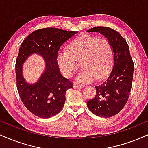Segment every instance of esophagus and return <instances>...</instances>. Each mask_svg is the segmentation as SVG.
Listing matches in <instances>:
<instances>
[{
	"label": "esophagus",
	"instance_id": "obj_1",
	"mask_svg": "<svg viewBox=\"0 0 148 148\" xmlns=\"http://www.w3.org/2000/svg\"><path fill=\"white\" fill-rule=\"evenodd\" d=\"M74 88H75V89H78V88H82V86L75 84V85H74Z\"/></svg>",
	"mask_w": 148,
	"mask_h": 148
}]
</instances>
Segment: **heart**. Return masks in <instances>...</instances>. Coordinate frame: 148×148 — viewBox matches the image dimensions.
<instances>
[{
  "mask_svg": "<svg viewBox=\"0 0 148 148\" xmlns=\"http://www.w3.org/2000/svg\"><path fill=\"white\" fill-rule=\"evenodd\" d=\"M57 64L62 75L71 78L83 68L76 77V82L86 84L96 79L101 80L110 74L114 63L113 47L106 39L83 35L71 42L69 49H62L57 55Z\"/></svg>",
  "mask_w": 148,
  "mask_h": 148,
  "instance_id": "heart-1",
  "label": "heart"
}]
</instances>
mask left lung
Masks as SVG:
<instances>
[{"mask_svg": "<svg viewBox=\"0 0 148 148\" xmlns=\"http://www.w3.org/2000/svg\"><path fill=\"white\" fill-rule=\"evenodd\" d=\"M88 33H99L111 43L114 53V63L109 76L95 86L96 95L87 106L93 114L110 118L118 114L126 104L132 89L134 65L126 40L118 32L108 27L90 28Z\"/></svg>", "mask_w": 148, "mask_h": 148, "instance_id": "1", "label": "left lung"}]
</instances>
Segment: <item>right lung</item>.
Listing matches in <instances>:
<instances>
[{
  "label": "right lung",
  "instance_id": "obj_1",
  "mask_svg": "<svg viewBox=\"0 0 148 148\" xmlns=\"http://www.w3.org/2000/svg\"><path fill=\"white\" fill-rule=\"evenodd\" d=\"M79 31H67L56 28H46L30 33L20 47L16 61V86L22 102L33 114L42 118L54 116L62 109L65 93L72 84L60 74L57 55L60 47ZM41 55L45 70L34 84L23 77V67L31 55Z\"/></svg>",
  "mask_w": 148,
  "mask_h": 148
}]
</instances>
